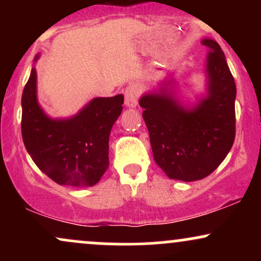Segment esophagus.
I'll list each match as a JSON object with an SVG mask.
<instances>
[{
  "mask_svg": "<svg viewBox=\"0 0 261 261\" xmlns=\"http://www.w3.org/2000/svg\"><path fill=\"white\" fill-rule=\"evenodd\" d=\"M125 95V106L127 108H136L137 106V97H139V92H137L136 86H128L124 92Z\"/></svg>",
  "mask_w": 261,
  "mask_h": 261,
  "instance_id": "1",
  "label": "esophagus"
}]
</instances>
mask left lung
<instances>
[{
	"instance_id": "8db88e82",
	"label": "left lung",
	"mask_w": 261,
	"mask_h": 261,
	"mask_svg": "<svg viewBox=\"0 0 261 261\" xmlns=\"http://www.w3.org/2000/svg\"><path fill=\"white\" fill-rule=\"evenodd\" d=\"M205 94L194 104L179 98L168 74L140 98L153 158L170 179L195 181L222 163L236 136V83L221 46L205 38Z\"/></svg>"
}]
</instances>
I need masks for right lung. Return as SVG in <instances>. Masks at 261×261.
I'll list each match as a JSON object with an SVG mask.
<instances>
[{
  "instance_id": "right-lung-1",
  "label": "right lung",
  "mask_w": 261,
  "mask_h": 261,
  "mask_svg": "<svg viewBox=\"0 0 261 261\" xmlns=\"http://www.w3.org/2000/svg\"><path fill=\"white\" fill-rule=\"evenodd\" d=\"M39 55L35 56L37 62ZM124 95L94 98L76 115L50 118L38 101L37 71L22 94V137L38 168L60 185L93 187L109 167V136Z\"/></svg>"
}]
</instances>
